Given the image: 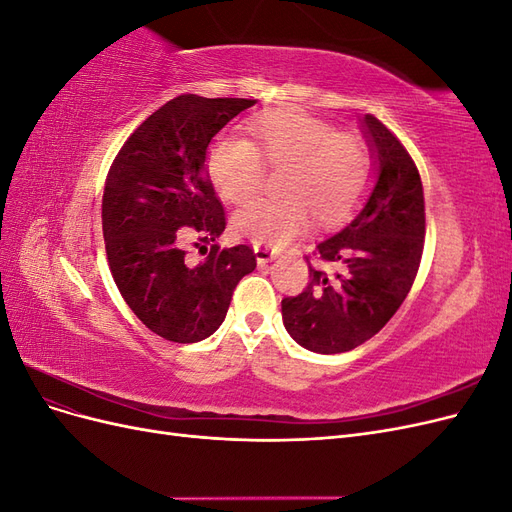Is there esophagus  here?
Returning a JSON list of instances; mask_svg holds the SVG:
<instances>
[{
	"instance_id": "34e87169",
	"label": "esophagus",
	"mask_w": 512,
	"mask_h": 512,
	"mask_svg": "<svg viewBox=\"0 0 512 512\" xmlns=\"http://www.w3.org/2000/svg\"><path fill=\"white\" fill-rule=\"evenodd\" d=\"M254 252H256V260H258V265H260V267H262V265H267V262H271L273 258L280 256V252H277L275 247H271V245H262V243H256V245H254Z\"/></svg>"
}]
</instances>
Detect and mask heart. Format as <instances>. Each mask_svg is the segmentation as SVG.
I'll return each instance as SVG.
<instances>
[{
  "label": "heart",
  "instance_id": "obj_1",
  "mask_svg": "<svg viewBox=\"0 0 512 512\" xmlns=\"http://www.w3.org/2000/svg\"><path fill=\"white\" fill-rule=\"evenodd\" d=\"M269 166H288L284 196L258 198L239 211L235 226L258 243L284 245L312 222L335 226L359 211L374 183V158L365 138L339 132L333 121L297 106L275 108L247 123V138L226 132L211 143L205 168L228 203L243 205Z\"/></svg>",
  "mask_w": 512,
  "mask_h": 512
}]
</instances>
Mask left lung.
<instances>
[{
    "label": "left lung",
    "mask_w": 512,
    "mask_h": 512,
    "mask_svg": "<svg viewBox=\"0 0 512 512\" xmlns=\"http://www.w3.org/2000/svg\"><path fill=\"white\" fill-rule=\"evenodd\" d=\"M365 130L376 149L378 181L363 211L314 255L335 274L309 265V282L282 299L284 327L318 354L348 352L374 337L404 303L425 245V196L418 168L399 138L374 115Z\"/></svg>",
    "instance_id": "8db88e82"
}]
</instances>
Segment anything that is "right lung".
Segmentation results:
<instances>
[{"label": "right lung", "instance_id": "1", "mask_svg": "<svg viewBox=\"0 0 512 512\" xmlns=\"http://www.w3.org/2000/svg\"><path fill=\"white\" fill-rule=\"evenodd\" d=\"M254 104L177 96L130 134L108 170L102 196L108 267L136 318L168 342L194 344L218 331L241 277L256 269L250 245L215 243L226 211L205 168L211 138ZM190 246L206 260L192 263Z\"/></svg>", "mask_w": 512, "mask_h": 512}]
</instances>
